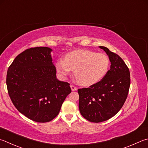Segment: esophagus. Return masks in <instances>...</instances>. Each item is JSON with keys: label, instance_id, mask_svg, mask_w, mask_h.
<instances>
[{"label": "esophagus", "instance_id": "1", "mask_svg": "<svg viewBox=\"0 0 148 148\" xmlns=\"http://www.w3.org/2000/svg\"><path fill=\"white\" fill-rule=\"evenodd\" d=\"M71 89H72V91H74V90H77V88L73 85H71Z\"/></svg>", "mask_w": 148, "mask_h": 148}]
</instances>
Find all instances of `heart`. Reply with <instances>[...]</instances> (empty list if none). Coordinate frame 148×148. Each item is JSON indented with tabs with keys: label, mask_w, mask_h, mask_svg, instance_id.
Segmentation results:
<instances>
[{
	"label": "heart",
	"mask_w": 148,
	"mask_h": 148,
	"mask_svg": "<svg viewBox=\"0 0 148 148\" xmlns=\"http://www.w3.org/2000/svg\"><path fill=\"white\" fill-rule=\"evenodd\" d=\"M110 61L106 54L89 50H75L67 53L65 60H59L56 69L61 76L66 77L74 71L76 81L83 86L100 82L109 68Z\"/></svg>",
	"instance_id": "1"
}]
</instances>
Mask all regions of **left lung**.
<instances>
[{
	"label": "left lung",
	"mask_w": 148,
	"mask_h": 148,
	"mask_svg": "<svg viewBox=\"0 0 148 148\" xmlns=\"http://www.w3.org/2000/svg\"><path fill=\"white\" fill-rule=\"evenodd\" d=\"M110 69L100 82L77 90L80 113L91 122H103L114 116L124 104L130 90V72L120 56L105 47Z\"/></svg>",
	"instance_id": "left-lung-1"
}]
</instances>
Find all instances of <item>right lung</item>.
<instances>
[{
  "label": "right lung",
  "mask_w": 148,
  "mask_h": 148,
  "mask_svg": "<svg viewBox=\"0 0 148 148\" xmlns=\"http://www.w3.org/2000/svg\"><path fill=\"white\" fill-rule=\"evenodd\" d=\"M48 47L30 48L19 53L8 67V92L21 113L35 122L52 120L71 92L70 83L56 78Z\"/></svg>",
  "instance_id": "1"
}]
</instances>
